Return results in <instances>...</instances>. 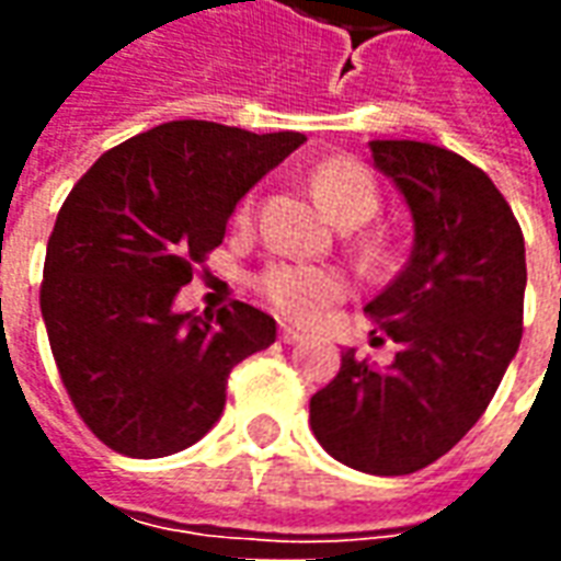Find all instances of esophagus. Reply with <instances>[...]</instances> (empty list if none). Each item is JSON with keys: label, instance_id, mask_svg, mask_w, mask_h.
I'll return each instance as SVG.
<instances>
[{"label": "esophagus", "instance_id": "1", "mask_svg": "<svg viewBox=\"0 0 561 561\" xmlns=\"http://www.w3.org/2000/svg\"><path fill=\"white\" fill-rule=\"evenodd\" d=\"M279 340L288 342V345H294V342H304V333H300V330L288 328V324H282V328H279Z\"/></svg>", "mask_w": 561, "mask_h": 561}]
</instances>
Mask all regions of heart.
<instances>
[{
    "instance_id": "b5f03b06",
    "label": "heart",
    "mask_w": 561,
    "mask_h": 561,
    "mask_svg": "<svg viewBox=\"0 0 561 561\" xmlns=\"http://www.w3.org/2000/svg\"><path fill=\"white\" fill-rule=\"evenodd\" d=\"M312 188L321 207L340 225H360L378 207V188L360 161L330 159L318 164L312 173ZM240 216H249V204L240 207ZM257 291L267 297V304L279 316L291 321H312L321 316L324 306L340 297L342 279L328 267L276 261L257 276Z\"/></svg>"
}]
</instances>
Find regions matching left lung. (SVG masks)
Segmentation results:
<instances>
[{
	"label": "left lung",
	"instance_id": "obj_1",
	"mask_svg": "<svg viewBox=\"0 0 561 561\" xmlns=\"http://www.w3.org/2000/svg\"><path fill=\"white\" fill-rule=\"evenodd\" d=\"M369 149L414 221L409 264L366 304L400 352L381 369L348 348L309 400V423L345 466L412 474L478 423L517 354L526 243L502 192L462 156L421 140Z\"/></svg>",
	"mask_w": 561,
	"mask_h": 561
}]
</instances>
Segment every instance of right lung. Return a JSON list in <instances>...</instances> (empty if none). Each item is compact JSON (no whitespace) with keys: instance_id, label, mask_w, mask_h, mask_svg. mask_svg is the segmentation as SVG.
I'll return each mask as SVG.
<instances>
[{"instance_id":"1","label":"right lung","mask_w":561,"mask_h":561,"mask_svg":"<svg viewBox=\"0 0 561 561\" xmlns=\"http://www.w3.org/2000/svg\"><path fill=\"white\" fill-rule=\"evenodd\" d=\"M304 140L176 119L107 149L71 188L47 240L42 316L68 397L107 447L156 459L195 445L233 366L276 342L255 306L176 312L173 300L240 197Z\"/></svg>"}]
</instances>
